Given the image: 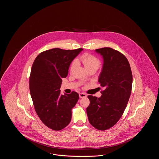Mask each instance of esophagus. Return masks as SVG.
I'll return each mask as SVG.
<instances>
[{
  "label": "esophagus",
  "mask_w": 159,
  "mask_h": 159,
  "mask_svg": "<svg viewBox=\"0 0 159 159\" xmlns=\"http://www.w3.org/2000/svg\"><path fill=\"white\" fill-rule=\"evenodd\" d=\"M87 97V95L86 93H79V97L80 98H84V97Z\"/></svg>",
  "instance_id": "esophagus-1"
}]
</instances>
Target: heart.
Returning a JSON list of instances; mask_svg holds the SVG:
<instances>
[{
	"mask_svg": "<svg viewBox=\"0 0 159 159\" xmlns=\"http://www.w3.org/2000/svg\"><path fill=\"white\" fill-rule=\"evenodd\" d=\"M76 63H82L88 71L91 69L98 70L101 66V61L98 58L90 53H84L76 61H73L70 66V71H72L76 67Z\"/></svg>",
	"mask_w": 159,
	"mask_h": 159,
	"instance_id": "heart-1",
	"label": "heart"
}]
</instances>
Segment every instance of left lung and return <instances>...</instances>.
I'll return each instance as SVG.
<instances>
[{
  "instance_id": "8db88e82",
  "label": "left lung",
  "mask_w": 159,
  "mask_h": 159,
  "mask_svg": "<svg viewBox=\"0 0 159 159\" xmlns=\"http://www.w3.org/2000/svg\"><path fill=\"white\" fill-rule=\"evenodd\" d=\"M95 51L104 60L98 82L104 90L100 98L88 96L90 104L86 112L92 126L105 130L114 126L123 114L131 93L132 74L128 59L119 51L111 48Z\"/></svg>"
}]
</instances>
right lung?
I'll use <instances>...</instances> for the list:
<instances>
[{
    "label": "right lung",
    "instance_id": "obj_1",
    "mask_svg": "<svg viewBox=\"0 0 159 159\" xmlns=\"http://www.w3.org/2000/svg\"><path fill=\"white\" fill-rule=\"evenodd\" d=\"M82 50H47L39 53L32 65L29 85L35 111L41 121L54 130H60L70 123L71 110L79 98L74 91L61 95L60 88L71 62Z\"/></svg>",
    "mask_w": 159,
    "mask_h": 159
}]
</instances>
